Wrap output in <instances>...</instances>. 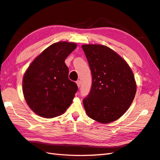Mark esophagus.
<instances>
[{"label": "esophagus", "instance_id": "1", "mask_svg": "<svg viewBox=\"0 0 160 160\" xmlns=\"http://www.w3.org/2000/svg\"><path fill=\"white\" fill-rule=\"evenodd\" d=\"M76 84H77L78 87L80 88V84H81V83H80V80H77V81H76Z\"/></svg>", "mask_w": 160, "mask_h": 160}]
</instances>
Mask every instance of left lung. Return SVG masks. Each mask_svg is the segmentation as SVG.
<instances>
[{
  "mask_svg": "<svg viewBox=\"0 0 160 160\" xmlns=\"http://www.w3.org/2000/svg\"><path fill=\"white\" fill-rule=\"evenodd\" d=\"M92 73L91 91L83 99L87 115L103 124L124 114L137 91L132 71L124 59L110 48L101 44L82 46Z\"/></svg>",
  "mask_w": 160,
  "mask_h": 160,
  "instance_id": "left-lung-1",
  "label": "left lung"
}]
</instances>
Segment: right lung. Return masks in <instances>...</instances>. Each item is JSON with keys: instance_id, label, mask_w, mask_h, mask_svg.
Returning <instances> with one entry per match:
<instances>
[{"instance_id": "add662e5", "label": "right lung", "mask_w": 160, "mask_h": 160, "mask_svg": "<svg viewBox=\"0 0 160 160\" xmlns=\"http://www.w3.org/2000/svg\"><path fill=\"white\" fill-rule=\"evenodd\" d=\"M76 46L68 42L51 44L32 61L24 73V98L37 115L45 118L59 116L72 103L78 86L69 80L65 59Z\"/></svg>"}]
</instances>
